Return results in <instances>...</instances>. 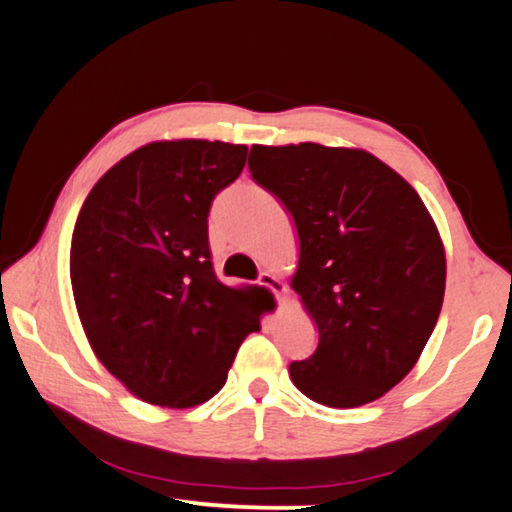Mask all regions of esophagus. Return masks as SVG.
<instances>
[{
  "label": "esophagus",
  "instance_id": "34e87169",
  "mask_svg": "<svg viewBox=\"0 0 512 512\" xmlns=\"http://www.w3.org/2000/svg\"><path fill=\"white\" fill-rule=\"evenodd\" d=\"M257 284H262V287L271 289V291L275 293L277 302L284 300V293H287V284H284L277 275H273V273H262V275H259Z\"/></svg>",
  "mask_w": 512,
  "mask_h": 512
}]
</instances>
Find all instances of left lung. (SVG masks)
Segmentation results:
<instances>
[{
	"mask_svg": "<svg viewBox=\"0 0 512 512\" xmlns=\"http://www.w3.org/2000/svg\"><path fill=\"white\" fill-rule=\"evenodd\" d=\"M248 169L296 225L291 289L318 327L291 381L332 409L379 400L418 363L443 307L445 246L429 210L363 149L255 144Z\"/></svg>",
	"mask_w": 512,
	"mask_h": 512,
	"instance_id": "1",
	"label": "left lung"
}]
</instances>
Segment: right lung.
I'll list each match as a JSON object with an SVG mask.
<instances>
[{
    "label": "right lung",
    "instance_id": "obj_1",
    "mask_svg": "<svg viewBox=\"0 0 512 512\" xmlns=\"http://www.w3.org/2000/svg\"><path fill=\"white\" fill-rule=\"evenodd\" d=\"M246 155L210 140L144 144L81 207L69 250L76 311L97 359L142 402H207L259 329L250 291L216 280L207 241L212 198Z\"/></svg>",
    "mask_w": 512,
    "mask_h": 512
}]
</instances>
